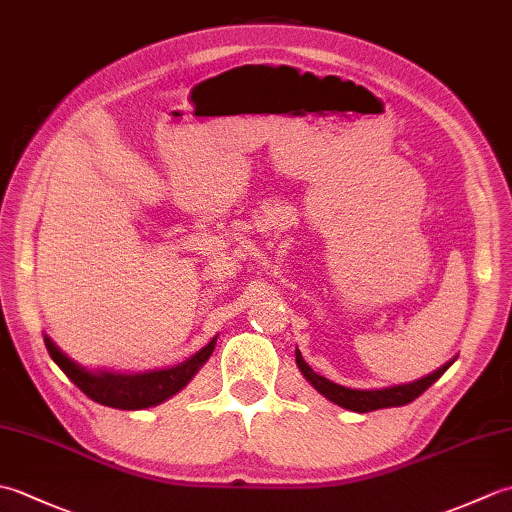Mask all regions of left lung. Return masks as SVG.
Listing matches in <instances>:
<instances>
[{
    "instance_id": "obj_1",
    "label": "left lung",
    "mask_w": 512,
    "mask_h": 512,
    "mask_svg": "<svg viewBox=\"0 0 512 512\" xmlns=\"http://www.w3.org/2000/svg\"><path fill=\"white\" fill-rule=\"evenodd\" d=\"M295 358H297V367L303 374V378H306L323 398H328L330 402H334V405H339L343 409L358 411V413L409 405L411 400H416L420 394H424V391L436 383V380L455 363V358H451L449 363H444L433 374L424 376L420 380H413V383L383 387V389H352V387H343L339 383H332V380H328L325 376H319L306 361H303L299 350H295Z\"/></svg>"
}]
</instances>
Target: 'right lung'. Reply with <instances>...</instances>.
Returning a JSON list of instances; mask_svg holds the SVG:
<instances>
[{"label": "right lung", "mask_w": 512, "mask_h": 512, "mask_svg": "<svg viewBox=\"0 0 512 512\" xmlns=\"http://www.w3.org/2000/svg\"><path fill=\"white\" fill-rule=\"evenodd\" d=\"M215 339L195 352L187 361H182L167 369H149V372H112V369H88L79 365L68 354H63L52 343L48 334H43V343L54 363L61 372L79 387L85 396L105 407L138 411L147 407H156L160 402L176 396L191 383V378L200 372L202 365L209 361L215 350Z\"/></svg>", "instance_id": "right-lung-1"}]
</instances>
